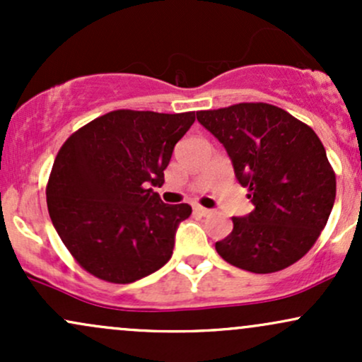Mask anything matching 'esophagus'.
<instances>
[{"instance_id": "esophagus-1", "label": "esophagus", "mask_w": 362, "mask_h": 362, "mask_svg": "<svg viewBox=\"0 0 362 362\" xmlns=\"http://www.w3.org/2000/svg\"><path fill=\"white\" fill-rule=\"evenodd\" d=\"M194 211H195V213H197L199 216H207V214H211V209H206V207H202V206H199V204H194Z\"/></svg>"}]
</instances>
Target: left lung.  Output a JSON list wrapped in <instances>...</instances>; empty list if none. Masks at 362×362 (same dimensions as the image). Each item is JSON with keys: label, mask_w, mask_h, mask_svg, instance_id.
Instances as JSON below:
<instances>
[{"label": "left lung", "mask_w": 362, "mask_h": 362, "mask_svg": "<svg viewBox=\"0 0 362 362\" xmlns=\"http://www.w3.org/2000/svg\"><path fill=\"white\" fill-rule=\"evenodd\" d=\"M197 120L226 149L253 204L252 213L233 218V231L216 242V252L255 274L293 265L317 242L335 202V173L322 141L269 103L201 110Z\"/></svg>", "instance_id": "obj_1"}]
</instances>
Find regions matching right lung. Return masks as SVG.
<instances>
[{"label": "right lung", "instance_id": "add662e5", "mask_svg": "<svg viewBox=\"0 0 362 362\" xmlns=\"http://www.w3.org/2000/svg\"><path fill=\"white\" fill-rule=\"evenodd\" d=\"M194 112L114 110L62 144L49 177L47 209L57 235L85 271L115 284L156 272L170 260L189 204H165L175 144Z\"/></svg>", "mask_w": 362, "mask_h": 362}]
</instances>
